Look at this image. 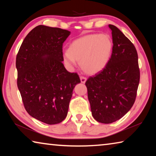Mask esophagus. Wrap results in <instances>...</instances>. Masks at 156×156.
Returning <instances> with one entry per match:
<instances>
[{
    "mask_svg": "<svg viewBox=\"0 0 156 156\" xmlns=\"http://www.w3.org/2000/svg\"><path fill=\"white\" fill-rule=\"evenodd\" d=\"M80 78V81H81L82 83H84L87 80V78L84 77V76H81Z\"/></svg>",
    "mask_w": 156,
    "mask_h": 156,
    "instance_id": "1",
    "label": "esophagus"
}]
</instances>
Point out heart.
<instances>
[{"label":"heart","mask_w":156,"mask_h":156,"mask_svg":"<svg viewBox=\"0 0 156 156\" xmlns=\"http://www.w3.org/2000/svg\"><path fill=\"white\" fill-rule=\"evenodd\" d=\"M113 49V42L107 34H92L73 41L68 51L63 53V61L69 67L76 65V60L84 72L95 74L109 62Z\"/></svg>","instance_id":"heart-1"}]
</instances>
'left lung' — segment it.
Segmentation results:
<instances>
[{
    "label": "left lung",
    "mask_w": 156,
    "mask_h": 156,
    "mask_svg": "<svg viewBox=\"0 0 156 156\" xmlns=\"http://www.w3.org/2000/svg\"><path fill=\"white\" fill-rule=\"evenodd\" d=\"M113 49L103 69L90 76L85 84L92 115L109 124L122 118L134 104L140 82L138 53L119 29L109 25Z\"/></svg>",
    "instance_id": "8db88e82"
}]
</instances>
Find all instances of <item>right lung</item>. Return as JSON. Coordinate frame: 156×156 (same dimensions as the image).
Listing matches in <instances>:
<instances>
[{
    "instance_id": "right-lung-1",
    "label": "right lung",
    "mask_w": 156,
    "mask_h": 156,
    "mask_svg": "<svg viewBox=\"0 0 156 156\" xmlns=\"http://www.w3.org/2000/svg\"><path fill=\"white\" fill-rule=\"evenodd\" d=\"M70 31L38 25L25 37L16 56L17 85L26 111L48 125L67 115L73 90L80 83L62 61V44Z\"/></svg>"
}]
</instances>
